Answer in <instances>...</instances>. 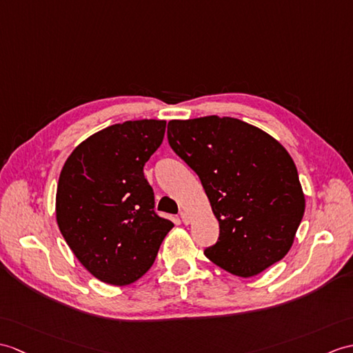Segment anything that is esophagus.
I'll use <instances>...</instances> for the list:
<instances>
[{
	"instance_id": "1",
	"label": "esophagus",
	"mask_w": 353,
	"mask_h": 353,
	"mask_svg": "<svg viewBox=\"0 0 353 353\" xmlns=\"http://www.w3.org/2000/svg\"><path fill=\"white\" fill-rule=\"evenodd\" d=\"M180 219H182L183 224H190V215L186 212H180Z\"/></svg>"
}]
</instances>
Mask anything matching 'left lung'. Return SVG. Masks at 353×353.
I'll return each mask as SVG.
<instances>
[{
  "label": "left lung",
  "mask_w": 353,
  "mask_h": 353,
  "mask_svg": "<svg viewBox=\"0 0 353 353\" xmlns=\"http://www.w3.org/2000/svg\"><path fill=\"white\" fill-rule=\"evenodd\" d=\"M167 137L200 177L219 223L218 241L204 256L242 278L280 261L305 209L288 150L263 130L232 117L171 120Z\"/></svg>",
  "instance_id": "left-lung-1"
}]
</instances>
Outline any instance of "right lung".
<instances>
[{
	"instance_id": "right-lung-1",
	"label": "right lung",
	"mask_w": 353,
	"mask_h": 353,
	"mask_svg": "<svg viewBox=\"0 0 353 353\" xmlns=\"http://www.w3.org/2000/svg\"><path fill=\"white\" fill-rule=\"evenodd\" d=\"M163 134V120L112 125L81 143L61 170L57 223L77 259L103 283L143 276L174 225L154 212L143 171Z\"/></svg>"
}]
</instances>
